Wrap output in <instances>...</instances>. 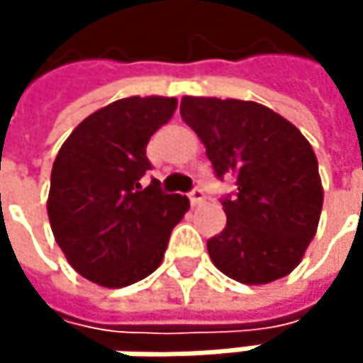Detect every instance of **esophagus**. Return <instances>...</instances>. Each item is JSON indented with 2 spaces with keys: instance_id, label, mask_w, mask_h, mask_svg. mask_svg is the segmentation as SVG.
<instances>
[{
  "instance_id": "obj_1",
  "label": "esophagus",
  "mask_w": 363,
  "mask_h": 363,
  "mask_svg": "<svg viewBox=\"0 0 363 363\" xmlns=\"http://www.w3.org/2000/svg\"><path fill=\"white\" fill-rule=\"evenodd\" d=\"M203 199H206V193H203V189H201V186H193V189L189 191V201H191L193 206L201 203Z\"/></svg>"
}]
</instances>
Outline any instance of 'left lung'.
<instances>
[{
	"mask_svg": "<svg viewBox=\"0 0 363 363\" xmlns=\"http://www.w3.org/2000/svg\"><path fill=\"white\" fill-rule=\"evenodd\" d=\"M182 121L206 145L227 227L208 240L218 271L242 284L286 277L311 244L324 191L309 140L288 119L250 101L184 96Z\"/></svg>",
	"mask_w": 363,
	"mask_h": 363,
	"instance_id": "8db88e82",
	"label": "left lung"
}]
</instances>
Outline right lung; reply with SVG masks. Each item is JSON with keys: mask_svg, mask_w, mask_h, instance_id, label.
Here are the masks:
<instances>
[{"mask_svg": "<svg viewBox=\"0 0 363 363\" xmlns=\"http://www.w3.org/2000/svg\"><path fill=\"white\" fill-rule=\"evenodd\" d=\"M177 99L130 96L86 117L60 147L48 216L56 244L90 281L123 288L151 275L189 199L143 186L153 168L149 138L172 117Z\"/></svg>", "mask_w": 363, "mask_h": 363, "instance_id": "right-lung-1", "label": "right lung"}]
</instances>
